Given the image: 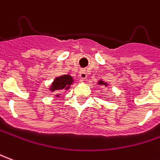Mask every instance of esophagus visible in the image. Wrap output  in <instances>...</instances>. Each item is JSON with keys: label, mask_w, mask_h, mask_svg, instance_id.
<instances>
[{"label": "esophagus", "mask_w": 160, "mask_h": 160, "mask_svg": "<svg viewBox=\"0 0 160 160\" xmlns=\"http://www.w3.org/2000/svg\"><path fill=\"white\" fill-rule=\"evenodd\" d=\"M88 76V74H87V72H86V70H84V69H81L80 71V79H82V80H85L86 78Z\"/></svg>", "instance_id": "esophagus-1"}]
</instances>
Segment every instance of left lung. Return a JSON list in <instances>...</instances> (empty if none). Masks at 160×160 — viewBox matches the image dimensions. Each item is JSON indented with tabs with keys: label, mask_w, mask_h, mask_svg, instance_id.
I'll use <instances>...</instances> for the list:
<instances>
[{
	"label": "left lung",
	"mask_w": 160,
	"mask_h": 160,
	"mask_svg": "<svg viewBox=\"0 0 160 160\" xmlns=\"http://www.w3.org/2000/svg\"><path fill=\"white\" fill-rule=\"evenodd\" d=\"M99 84H103V85H105V86H107V84H105L104 82H102V81H99Z\"/></svg>",
	"instance_id": "8db88e82"
}]
</instances>
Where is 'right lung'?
<instances>
[{
	"mask_svg": "<svg viewBox=\"0 0 160 160\" xmlns=\"http://www.w3.org/2000/svg\"><path fill=\"white\" fill-rule=\"evenodd\" d=\"M72 83V78L70 75H63V76L56 78L53 81L51 90L52 91H61L68 89L69 86Z\"/></svg>",
	"mask_w": 160,
	"mask_h": 160,
	"instance_id": "right-lung-1",
	"label": "right lung"
}]
</instances>
